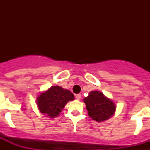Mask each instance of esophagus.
I'll return each mask as SVG.
<instances>
[{"mask_svg":"<svg viewBox=\"0 0 150 150\" xmlns=\"http://www.w3.org/2000/svg\"><path fill=\"white\" fill-rule=\"evenodd\" d=\"M76 100H80V99H81V95H80V94H78V95H76Z\"/></svg>","mask_w":150,"mask_h":150,"instance_id":"esophagus-1","label":"esophagus"}]
</instances>
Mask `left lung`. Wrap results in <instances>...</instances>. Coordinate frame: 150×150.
I'll list each match as a JSON object with an SVG mask.
<instances>
[{
    "label": "left lung",
    "mask_w": 150,
    "mask_h": 150,
    "mask_svg": "<svg viewBox=\"0 0 150 150\" xmlns=\"http://www.w3.org/2000/svg\"><path fill=\"white\" fill-rule=\"evenodd\" d=\"M83 101L86 106L89 117L98 122L109 120L116 112V106L114 102L107 98L101 91H90Z\"/></svg>",
    "instance_id": "left-lung-1"
}]
</instances>
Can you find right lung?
Listing matches in <instances>:
<instances>
[{
  "mask_svg": "<svg viewBox=\"0 0 150 150\" xmlns=\"http://www.w3.org/2000/svg\"><path fill=\"white\" fill-rule=\"evenodd\" d=\"M74 100L71 91L59 86H52L40 94L37 98V105L41 113L50 119L60 114L68 101Z\"/></svg>",
  "mask_w": 150,
  "mask_h": 150,
  "instance_id": "right-lung-1",
  "label": "right lung"
}]
</instances>
